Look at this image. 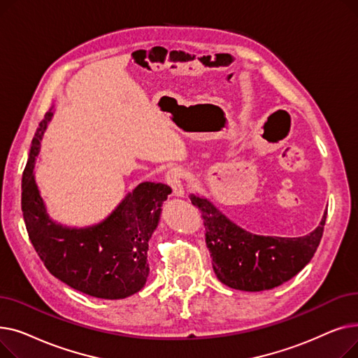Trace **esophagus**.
<instances>
[{
	"label": "esophagus",
	"mask_w": 358,
	"mask_h": 358,
	"mask_svg": "<svg viewBox=\"0 0 358 358\" xmlns=\"http://www.w3.org/2000/svg\"><path fill=\"white\" fill-rule=\"evenodd\" d=\"M184 169L176 166L171 168L169 171L165 174V181L171 185L173 193L177 197H184V187H182V180H184Z\"/></svg>",
	"instance_id": "esophagus-1"
}]
</instances>
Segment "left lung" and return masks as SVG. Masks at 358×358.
<instances>
[{
  "instance_id": "1",
  "label": "left lung",
  "mask_w": 358,
  "mask_h": 358,
  "mask_svg": "<svg viewBox=\"0 0 358 358\" xmlns=\"http://www.w3.org/2000/svg\"><path fill=\"white\" fill-rule=\"evenodd\" d=\"M190 200L201 213L216 277L243 292L274 289L302 271L319 247L327 220L325 212L319 227L305 236H262L239 228L208 199L192 194Z\"/></svg>"
}]
</instances>
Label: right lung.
<instances>
[{
    "mask_svg": "<svg viewBox=\"0 0 358 358\" xmlns=\"http://www.w3.org/2000/svg\"><path fill=\"white\" fill-rule=\"evenodd\" d=\"M52 116L48 111L36 130L22 180V210L33 247L49 273L75 290L108 300L135 294L146 283L148 242L173 190L162 182H141L99 224L78 229L53 222L33 174Z\"/></svg>",
    "mask_w": 358,
    "mask_h": 358,
    "instance_id": "1",
    "label": "right lung"
}]
</instances>
